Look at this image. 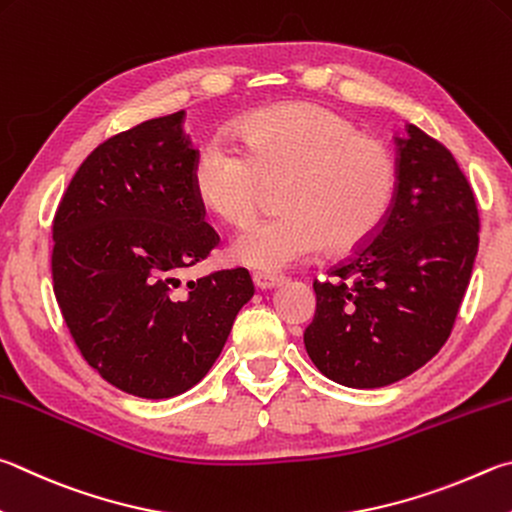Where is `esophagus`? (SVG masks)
I'll return each instance as SVG.
<instances>
[{
	"label": "esophagus",
	"mask_w": 512,
	"mask_h": 512,
	"mask_svg": "<svg viewBox=\"0 0 512 512\" xmlns=\"http://www.w3.org/2000/svg\"><path fill=\"white\" fill-rule=\"evenodd\" d=\"M253 282L257 288H262V291H266V288H273V286H280L284 282L282 275L277 273H266V271H255L253 273Z\"/></svg>",
	"instance_id": "34e87169"
}]
</instances>
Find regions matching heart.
<instances>
[{"label":"heart","mask_w":512,"mask_h":512,"mask_svg":"<svg viewBox=\"0 0 512 512\" xmlns=\"http://www.w3.org/2000/svg\"><path fill=\"white\" fill-rule=\"evenodd\" d=\"M235 132L241 152L212 138L190 167L194 197L232 228L248 226L266 188L280 183V212L232 241L235 262L275 271L324 246L347 255L383 228L398 188L396 156L347 116L286 102L253 111Z\"/></svg>","instance_id":"1"}]
</instances>
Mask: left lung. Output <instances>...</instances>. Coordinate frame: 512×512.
Instances as JSON below:
<instances>
[{"label":"left lung","instance_id":"8db88e82","mask_svg":"<svg viewBox=\"0 0 512 512\" xmlns=\"http://www.w3.org/2000/svg\"><path fill=\"white\" fill-rule=\"evenodd\" d=\"M394 206L371 241L315 280L313 365L356 389L392 385L450 338L479 250V210L448 147L407 125Z\"/></svg>","mask_w":512,"mask_h":512}]
</instances>
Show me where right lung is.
I'll return each mask as SVG.
<instances>
[{
	"instance_id": "obj_1",
	"label": "right lung",
	"mask_w": 512,
	"mask_h": 512,
	"mask_svg": "<svg viewBox=\"0 0 512 512\" xmlns=\"http://www.w3.org/2000/svg\"><path fill=\"white\" fill-rule=\"evenodd\" d=\"M185 111L107 138L53 217V291L85 360L141 398L188 392L215 365L255 293L246 268L181 286L219 244L194 197Z\"/></svg>"
}]
</instances>
